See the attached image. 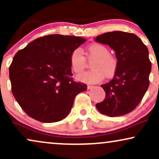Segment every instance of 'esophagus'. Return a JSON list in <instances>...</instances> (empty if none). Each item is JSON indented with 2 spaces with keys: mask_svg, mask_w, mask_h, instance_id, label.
<instances>
[{
  "mask_svg": "<svg viewBox=\"0 0 159 159\" xmlns=\"http://www.w3.org/2000/svg\"><path fill=\"white\" fill-rule=\"evenodd\" d=\"M93 87V86H92V85H87V89H91V88H92Z\"/></svg>",
  "mask_w": 159,
  "mask_h": 159,
  "instance_id": "1",
  "label": "esophagus"
}]
</instances>
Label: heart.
<instances>
[{"mask_svg":"<svg viewBox=\"0 0 159 159\" xmlns=\"http://www.w3.org/2000/svg\"><path fill=\"white\" fill-rule=\"evenodd\" d=\"M87 59L92 60V70L76 76L78 81L87 84H95L101 81L105 76L111 78L115 74L118 67V59L103 44H92L87 48ZM70 62L72 70L79 73L86 67V58L80 48H75L71 52Z\"/></svg>","mask_w":159,"mask_h":159,"instance_id":"b5f03b06","label":"heart"}]
</instances>
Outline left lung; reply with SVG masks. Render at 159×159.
<instances>
[{
    "label": "left lung",
    "instance_id": "obj_1",
    "mask_svg": "<svg viewBox=\"0 0 159 159\" xmlns=\"http://www.w3.org/2000/svg\"><path fill=\"white\" fill-rule=\"evenodd\" d=\"M95 41L109 45L118 59L113 79L101 85L105 99L96 108L109 116L130 113L141 102L150 84L151 62L148 48L136 34L123 31L104 33Z\"/></svg>",
    "mask_w": 159,
    "mask_h": 159
}]
</instances>
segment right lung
Masks as SVG:
<instances>
[{"label":"right lung","instance_id":"add662e5","mask_svg":"<svg viewBox=\"0 0 159 159\" xmlns=\"http://www.w3.org/2000/svg\"><path fill=\"white\" fill-rule=\"evenodd\" d=\"M86 39L47 35L20 50L9 67L11 92L23 110L42 122H55L70 113L74 99L86 90L73 81L70 56Z\"/></svg>","mask_w":159,"mask_h":159}]
</instances>
